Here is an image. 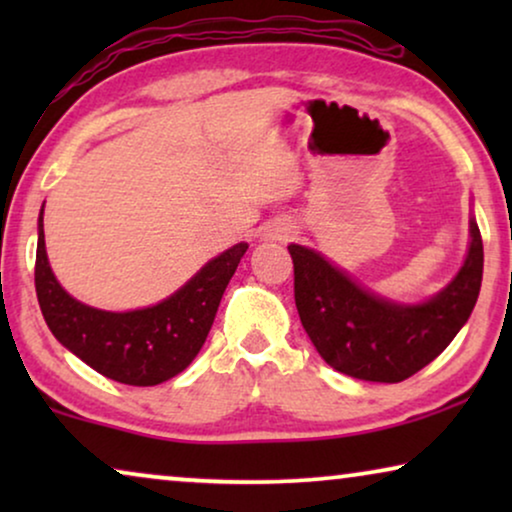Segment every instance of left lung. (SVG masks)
I'll list each match as a JSON object with an SVG mask.
<instances>
[{"instance_id":"8db88e82","label":"left lung","mask_w":512,"mask_h":512,"mask_svg":"<svg viewBox=\"0 0 512 512\" xmlns=\"http://www.w3.org/2000/svg\"><path fill=\"white\" fill-rule=\"evenodd\" d=\"M293 291L305 333L328 366L356 380H408L450 345L482 284V237L468 219V249L450 282L419 303L382 296L303 244H289Z\"/></svg>"}]
</instances>
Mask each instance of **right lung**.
Wrapping results in <instances>:
<instances>
[{"label": "right lung", "instance_id": "1", "mask_svg": "<svg viewBox=\"0 0 512 512\" xmlns=\"http://www.w3.org/2000/svg\"><path fill=\"white\" fill-rule=\"evenodd\" d=\"M44 205L37 221L34 286L55 340L100 375L130 387H153L191 366L249 244L237 242L221 251L156 305L109 312L69 296L53 275L44 240Z\"/></svg>", "mask_w": 512, "mask_h": 512}]
</instances>
